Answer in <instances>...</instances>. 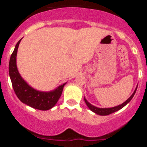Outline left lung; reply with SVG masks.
<instances>
[{
	"label": "left lung",
	"mask_w": 147,
	"mask_h": 147,
	"mask_svg": "<svg viewBox=\"0 0 147 147\" xmlns=\"http://www.w3.org/2000/svg\"><path fill=\"white\" fill-rule=\"evenodd\" d=\"M137 88H138V86L136 87V88L135 89L133 93L131 95L130 97H129L128 99L126 100L125 102H123V103L121 104V105H118V106H115V107H113L100 108V107H96V106H94V105H91V104L90 103V102H88V100H87L85 97H84V100H85V102L86 103V105H87V106L88 107V108L91 110V111H93V113H95L96 114H97V115H110V114L116 112V111H118V110H121V109L123 108V107H124L125 105H127V104L129 103V102L131 101V99H132V98H133V96H134L135 93H136V90H137Z\"/></svg>",
	"instance_id": "8db88e82"
}]
</instances>
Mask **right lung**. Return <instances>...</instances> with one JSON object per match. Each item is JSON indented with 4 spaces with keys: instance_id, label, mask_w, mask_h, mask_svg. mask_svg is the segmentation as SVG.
Instances as JSON below:
<instances>
[{
    "instance_id": "obj_1",
    "label": "right lung",
    "mask_w": 147,
    "mask_h": 147,
    "mask_svg": "<svg viewBox=\"0 0 147 147\" xmlns=\"http://www.w3.org/2000/svg\"><path fill=\"white\" fill-rule=\"evenodd\" d=\"M20 39L11 54L9 64V74L15 94L23 103L40 110L52 108L62 95L63 88L67 82L59 85L51 91H40L30 86L20 76L17 67V54Z\"/></svg>"
}]
</instances>
